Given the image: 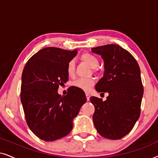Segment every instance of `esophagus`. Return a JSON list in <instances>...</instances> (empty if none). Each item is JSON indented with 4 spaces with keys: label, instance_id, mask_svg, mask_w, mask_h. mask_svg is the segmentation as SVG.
I'll return each instance as SVG.
<instances>
[{
    "label": "esophagus",
    "instance_id": "esophagus-1",
    "mask_svg": "<svg viewBox=\"0 0 158 158\" xmlns=\"http://www.w3.org/2000/svg\"><path fill=\"white\" fill-rule=\"evenodd\" d=\"M85 96H86V98H87V101H89L90 100V94H88V93H85Z\"/></svg>",
    "mask_w": 158,
    "mask_h": 158
}]
</instances>
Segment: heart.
Returning a JSON list of instances; mask_svg holds the SVG:
<instances>
[{"instance_id":"heart-1","label":"heart","mask_w":158,"mask_h":158,"mask_svg":"<svg viewBox=\"0 0 158 158\" xmlns=\"http://www.w3.org/2000/svg\"><path fill=\"white\" fill-rule=\"evenodd\" d=\"M81 60L87 63L90 68H96L98 65L99 61L96 56L90 53H84L81 55ZM75 63L74 60H71L67 64V73L69 76L73 77L75 75ZM95 80L94 78H78L73 82V85L79 89L84 91H88L94 85Z\"/></svg>"}]
</instances>
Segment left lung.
<instances>
[{
	"mask_svg": "<svg viewBox=\"0 0 158 158\" xmlns=\"http://www.w3.org/2000/svg\"><path fill=\"white\" fill-rule=\"evenodd\" d=\"M91 50L104 61L103 76L95 88L99 93L109 94L104 101L95 96L90 98L95 106L94 126L102 137L119 139L130 132L140 115L144 88L139 64L118 44L103 45Z\"/></svg>",
	"mask_w": 158,
	"mask_h": 158,
	"instance_id": "left-lung-1",
	"label": "left lung"
}]
</instances>
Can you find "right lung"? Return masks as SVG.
<instances>
[{
  "instance_id": "1",
  "label": "right lung",
  "mask_w": 158,
  "mask_h": 158,
  "mask_svg": "<svg viewBox=\"0 0 158 158\" xmlns=\"http://www.w3.org/2000/svg\"><path fill=\"white\" fill-rule=\"evenodd\" d=\"M77 51L46 47L32 56L21 76V101L27 123L34 135L47 142L68 135L73 120L86 102L83 90L75 86L68 94H58L59 85L68 81L67 64Z\"/></svg>"
}]
</instances>
